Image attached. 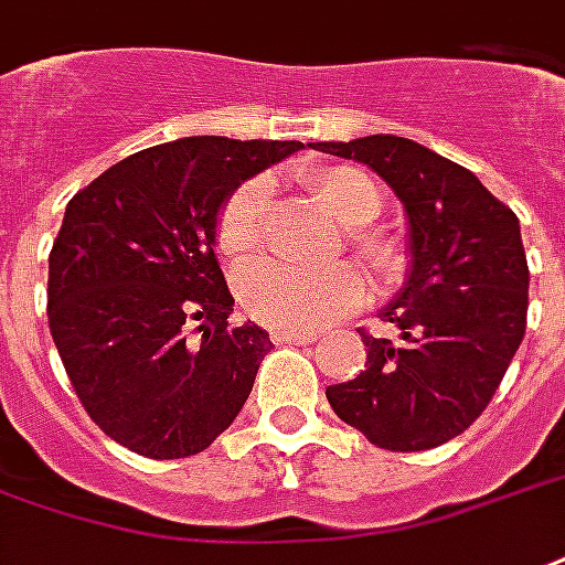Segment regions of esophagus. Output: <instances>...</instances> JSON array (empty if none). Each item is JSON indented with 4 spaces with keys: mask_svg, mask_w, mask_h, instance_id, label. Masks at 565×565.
Segmentation results:
<instances>
[{
    "mask_svg": "<svg viewBox=\"0 0 565 565\" xmlns=\"http://www.w3.org/2000/svg\"><path fill=\"white\" fill-rule=\"evenodd\" d=\"M271 341L275 344H308V341H317V332L287 326V329H271Z\"/></svg>",
    "mask_w": 565,
    "mask_h": 565,
    "instance_id": "34e87169",
    "label": "esophagus"
}]
</instances>
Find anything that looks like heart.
Returning <instances> with one entry per match:
<instances>
[{"mask_svg":"<svg viewBox=\"0 0 565 565\" xmlns=\"http://www.w3.org/2000/svg\"><path fill=\"white\" fill-rule=\"evenodd\" d=\"M315 198L347 227V245L374 275H395L401 248L392 233L371 221L383 209L380 188L365 170L350 164L320 167L308 177ZM269 230V182H242L215 218V248L233 266H245L260 254ZM242 308L266 326H320L353 311L365 299L356 269L332 266L302 271L284 263H266L245 271L236 284Z\"/></svg>","mask_w":565,"mask_h":565,"instance_id":"1","label":"heart"}]
</instances>
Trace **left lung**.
<instances>
[{
    "instance_id": "left-lung-1",
    "label": "left lung",
    "mask_w": 565,
    "mask_h": 565,
    "mask_svg": "<svg viewBox=\"0 0 565 565\" xmlns=\"http://www.w3.org/2000/svg\"><path fill=\"white\" fill-rule=\"evenodd\" d=\"M315 149L386 179L407 209L413 254L404 290L380 311L398 335L362 329L365 371L326 398L380 449H434L482 416L527 329L530 269L515 212L467 167L407 137Z\"/></svg>"
}]
</instances>
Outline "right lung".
<instances>
[{
    "label": "right lung",
    "mask_w": 565,
    "mask_h": 565,
    "mask_svg": "<svg viewBox=\"0 0 565 565\" xmlns=\"http://www.w3.org/2000/svg\"><path fill=\"white\" fill-rule=\"evenodd\" d=\"M299 149L185 137L128 154L71 198L50 250V335L83 411L125 449L188 458L239 416L271 341L230 326L215 218L242 179Z\"/></svg>",
    "instance_id": "add662e5"
}]
</instances>
